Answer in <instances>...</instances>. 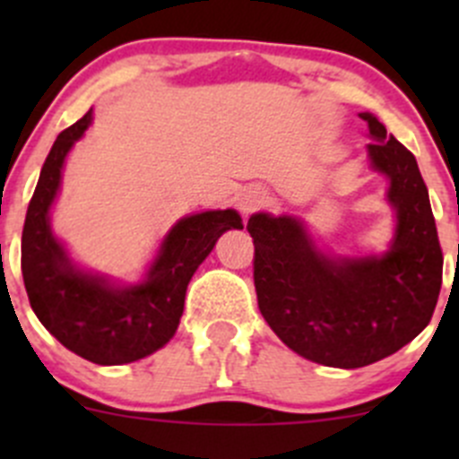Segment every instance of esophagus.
Returning a JSON list of instances; mask_svg holds the SVG:
<instances>
[{
	"label": "esophagus",
	"mask_w": 459,
	"mask_h": 459,
	"mask_svg": "<svg viewBox=\"0 0 459 459\" xmlns=\"http://www.w3.org/2000/svg\"><path fill=\"white\" fill-rule=\"evenodd\" d=\"M264 204V197L262 193L257 191V188H247V191H242L238 195V208L242 215H251V212H255L259 206Z\"/></svg>",
	"instance_id": "34e87169"
}]
</instances>
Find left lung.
I'll return each instance as SVG.
<instances>
[{"label": "left lung", "mask_w": 459, "mask_h": 459, "mask_svg": "<svg viewBox=\"0 0 459 459\" xmlns=\"http://www.w3.org/2000/svg\"><path fill=\"white\" fill-rule=\"evenodd\" d=\"M368 157L391 182L397 229L382 257H328L299 220L257 212L247 230L255 244L253 280L268 326L311 362L359 368L388 358L427 328L442 286L429 191L413 152L371 113Z\"/></svg>", "instance_id": "1"}]
</instances>
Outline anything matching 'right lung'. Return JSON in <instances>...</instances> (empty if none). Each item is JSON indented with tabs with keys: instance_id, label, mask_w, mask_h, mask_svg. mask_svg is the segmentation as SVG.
<instances>
[{
	"instance_id": "obj_1",
	"label": "right lung",
	"mask_w": 459,
	"mask_h": 459,
	"mask_svg": "<svg viewBox=\"0 0 459 459\" xmlns=\"http://www.w3.org/2000/svg\"><path fill=\"white\" fill-rule=\"evenodd\" d=\"M91 122L88 110L59 133L41 166L22 233V275L46 331L88 362L113 367L155 353L175 335L193 273L224 230L244 224L233 208L184 217L164 238L146 280L135 286H115L106 277L80 271L55 239L48 212L64 160Z\"/></svg>"
}]
</instances>
